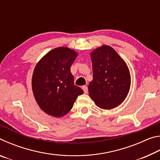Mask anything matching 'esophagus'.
<instances>
[{
  "label": "esophagus",
  "mask_w": 160,
  "mask_h": 160,
  "mask_svg": "<svg viewBox=\"0 0 160 160\" xmlns=\"http://www.w3.org/2000/svg\"><path fill=\"white\" fill-rule=\"evenodd\" d=\"M82 90L84 91V93L87 94L88 92V87H87V86H82Z\"/></svg>",
  "instance_id": "esophagus-1"
}]
</instances>
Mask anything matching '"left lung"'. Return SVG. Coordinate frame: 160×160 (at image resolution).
<instances>
[{
	"label": "left lung",
	"mask_w": 160,
	"mask_h": 160,
	"mask_svg": "<svg viewBox=\"0 0 160 160\" xmlns=\"http://www.w3.org/2000/svg\"><path fill=\"white\" fill-rule=\"evenodd\" d=\"M93 80L89 84L90 96L99 107L113 109L121 104L131 87V75L125 62L109 46L91 53Z\"/></svg>",
	"instance_id": "1"
}]
</instances>
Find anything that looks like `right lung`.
I'll return each mask as SVG.
<instances>
[{
    "instance_id": "1",
    "label": "right lung",
    "mask_w": 160,
    "mask_h": 160,
    "mask_svg": "<svg viewBox=\"0 0 160 160\" xmlns=\"http://www.w3.org/2000/svg\"><path fill=\"white\" fill-rule=\"evenodd\" d=\"M78 56L66 47L54 48L35 67L32 85L35 99L47 114L61 117L72 108L83 90L74 85L70 66Z\"/></svg>"
}]
</instances>
